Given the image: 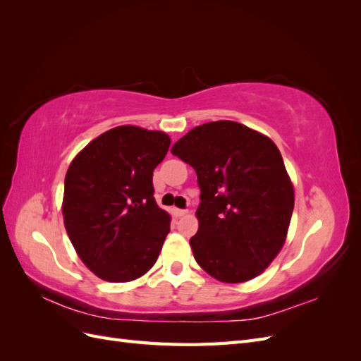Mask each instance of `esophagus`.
<instances>
[{"mask_svg": "<svg viewBox=\"0 0 361 361\" xmlns=\"http://www.w3.org/2000/svg\"><path fill=\"white\" fill-rule=\"evenodd\" d=\"M187 214H188L187 209H179V207H174V215H176V216H183Z\"/></svg>", "mask_w": 361, "mask_h": 361, "instance_id": "esophagus-1", "label": "esophagus"}]
</instances>
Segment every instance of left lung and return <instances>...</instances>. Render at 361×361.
Listing matches in <instances>:
<instances>
[{"mask_svg": "<svg viewBox=\"0 0 361 361\" xmlns=\"http://www.w3.org/2000/svg\"><path fill=\"white\" fill-rule=\"evenodd\" d=\"M171 154L197 174L199 231L194 259L224 283L264 272L279 255L293 211V187L280 150L256 130L231 120L191 129Z\"/></svg>", "mask_w": 361, "mask_h": 361, "instance_id": "obj_1", "label": "left lung"}]
</instances>
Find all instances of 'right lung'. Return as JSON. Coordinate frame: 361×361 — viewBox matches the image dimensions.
<instances>
[{
	"mask_svg": "<svg viewBox=\"0 0 361 361\" xmlns=\"http://www.w3.org/2000/svg\"><path fill=\"white\" fill-rule=\"evenodd\" d=\"M169 147L170 137L159 130L117 126L71 162L64 226L76 253L99 279L130 281L155 265L170 215L155 202L152 176Z\"/></svg>",
	"mask_w": 361,
	"mask_h": 361,
	"instance_id": "right-lung-1",
	"label": "right lung"
}]
</instances>
